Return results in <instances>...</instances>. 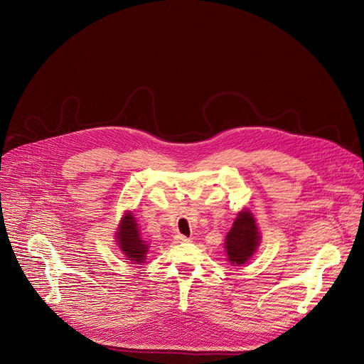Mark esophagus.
Listing matches in <instances>:
<instances>
[{
	"label": "esophagus",
	"mask_w": 364,
	"mask_h": 364,
	"mask_svg": "<svg viewBox=\"0 0 364 364\" xmlns=\"http://www.w3.org/2000/svg\"><path fill=\"white\" fill-rule=\"evenodd\" d=\"M189 241H191V238H188V237H185V235H178V237H176V242L183 244V242H189Z\"/></svg>",
	"instance_id": "obj_1"
}]
</instances>
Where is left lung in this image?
<instances>
[{"label":"left lung","mask_w":364,"mask_h":364,"mask_svg":"<svg viewBox=\"0 0 364 364\" xmlns=\"http://www.w3.org/2000/svg\"><path fill=\"white\" fill-rule=\"evenodd\" d=\"M259 238L261 237L254 215L248 209L241 210L225 238L228 261L232 265L245 264L257 251Z\"/></svg>","instance_id":"obj_1"}]
</instances>
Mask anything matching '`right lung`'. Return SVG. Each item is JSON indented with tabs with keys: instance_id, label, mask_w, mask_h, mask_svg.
I'll use <instances>...</instances> for the list:
<instances>
[{
	"instance_id": "right-lung-1",
	"label": "right lung",
	"mask_w": 364,
	"mask_h": 364,
	"mask_svg": "<svg viewBox=\"0 0 364 364\" xmlns=\"http://www.w3.org/2000/svg\"><path fill=\"white\" fill-rule=\"evenodd\" d=\"M116 240L122 252L132 262L140 264L146 259L149 244L140 237L134 215L132 212L126 210V213L122 216V221L116 232Z\"/></svg>"
}]
</instances>
